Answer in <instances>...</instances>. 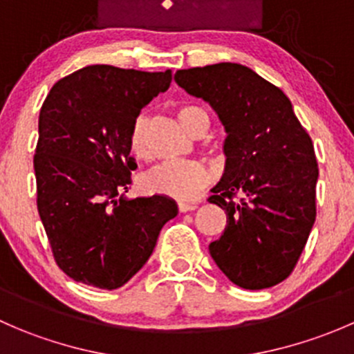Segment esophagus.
Returning <instances> with one entry per match:
<instances>
[{"mask_svg": "<svg viewBox=\"0 0 354 354\" xmlns=\"http://www.w3.org/2000/svg\"><path fill=\"white\" fill-rule=\"evenodd\" d=\"M197 205L195 203H188V202H178V210L180 212H188V210H195Z\"/></svg>", "mask_w": 354, "mask_h": 354, "instance_id": "esophagus-1", "label": "esophagus"}]
</instances>
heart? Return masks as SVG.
<instances>
[{
    "mask_svg": "<svg viewBox=\"0 0 354 354\" xmlns=\"http://www.w3.org/2000/svg\"><path fill=\"white\" fill-rule=\"evenodd\" d=\"M176 116L180 123L194 135L205 133L210 124L209 114L195 104L180 106L176 109ZM128 145L137 159L144 160L151 156L149 118L145 114H138L133 120ZM212 181L214 173L200 162H164L140 178V187L145 194L188 202L197 197Z\"/></svg>",
    "mask_w": 354,
    "mask_h": 354,
    "instance_id": "obj_1",
    "label": "heart"
}]
</instances>
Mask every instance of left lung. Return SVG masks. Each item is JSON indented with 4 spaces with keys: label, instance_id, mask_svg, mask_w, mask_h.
Wrapping results in <instances>:
<instances>
[{
    "label": "left lung",
    "instance_id": "8db88e82",
    "mask_svg": "<svg viewBox=\"0 0 354 354\" xmlns=\"http://www.w3.org/2000/svg\"><path fill=\"white\" fill-rule=\"evenodd\" d=\"M174 80L209 102L227 131L226 171L209 197L227 224L210 255L236 286H276L296 267L315 223L312 138L286 94L243 65L178 70Z\"/></svg>",
    "mask_w": 354,
    "mask_h": 354
}]
</instances>
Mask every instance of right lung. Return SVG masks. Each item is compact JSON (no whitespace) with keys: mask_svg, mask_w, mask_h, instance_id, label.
Listing matches in <instances>:
<instances>
[{"mask_svg":"<svg viewBox=\"0 0 354 354\" xmlns=\"http://www.w3.org/2000/svg\"><path fill=\"white\" fill-rule=\"evenodd\" d=\"M171 84V70L91 65L53 85L39 114L34 156L37 210L53 257L77 283L116 289L144 267L160 230L178 214L171 198L127 200L130 128Z\"/></svg>","mask_w":354,"mask_h":354,"instance_id":"add662e5","label":"right lung"}]
</instances>
